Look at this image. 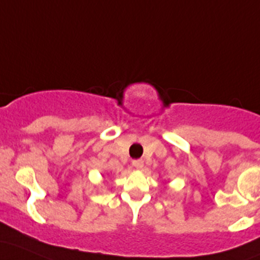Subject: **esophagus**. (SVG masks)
<instances>
[{
	"label": "esophagus",
	"mask_w": 260,
	"mask_h": 260,
	"mask_svg": "<svg viewBox=\"0 0 260 260\" xmlns=\"http://www.w3.org/2000/svg\"><path fill=\"white\" fill-rule=\"evenodd\" d=\"M144 161L142 159H136V160L132 161V165L136 168V169H142L143 168Z\"/></svg>",
	"instance_id": "esophagus-1"
}]
</instances>
